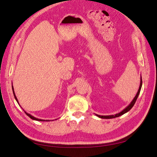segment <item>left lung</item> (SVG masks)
<instances>
[{
	"mask_svg": "<svg viewBox=\"0 0 157 157\" xmlns=\"http://www.w3.org/2000/svg\"><path fill=\"white\" fill-rule=\"evenodd\" d=\"M142 77H141V79H140V87H139V89H138V91L137 92V94H136V96L134 97V98L132 100V101L130 102V104L127 106V107H125L124 109L122 111H121L120 113H117V114H115V115H96L98 117L101 118V119H113V118H115V117H118L121 116L123 114H125V113H126L127 112H128L130 109H131L133 106H134L135 102L136 101V100H137L138 96L140 94V90H141V88H142Z\"/></svg>",
	"mask_w": 157,
	"mask_h": 157,
	"instance_id": "1",
	"label": "left lung"
}]
</instances>
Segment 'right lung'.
I'll return each mask as SVG.
<instances>
[{"label": "right lung", "mask_w": 157, "mask_h": 157, "mask_svg": "<svg viewBox=\"0 0 157 157\" xmlns=\"http://www.w3.org/2000/svg\"><path fill=\"white\" fill-rule=\"evenodd\" d=\"M12 90H13V95H14V97H15V100H16V101L17 102V103L19 104V102H18V100H17V97H16V96H15V92H14V88H13V86H12ZM25 113V114L27 115L29 117H30L32 119H33V120H36V121H48L47 120H44V119H38V118H36V117H34V116H32V115H31L30 114H29V113H26L25 111H24Z\"/></svg>", "instance_id": "right-lung-1"}]
</instances>
